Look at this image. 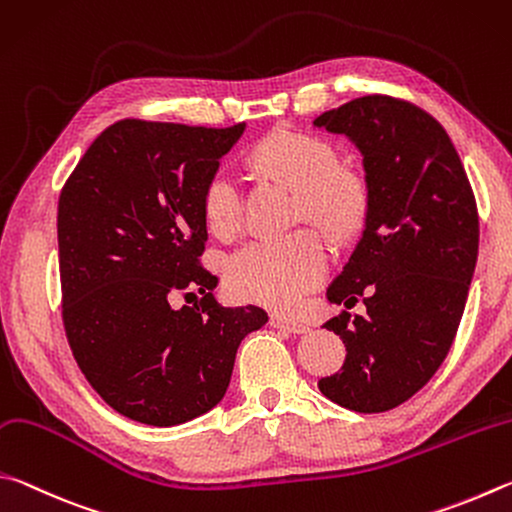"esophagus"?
Masks as SVG:
<instances>
[{
    "instance_id": "obj_1",
    "label": "esophagus",
    "mask_w": 512,
    "mask_h": 512,
    "mask_svg": "<svg viewBox=\"0 0 512 512\" xmlns=\"http://www.w3.org/2000/svg\"><path fill=\"white\" fill-rule=\"evenodd\" d=\"M272 326L288 330V333H294V335H303L310 330L308 324H303V321H297L292 317H285V315H272Z\"/></svg>"
}]
</instances>
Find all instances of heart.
Returning <instances> with one entry per match:
<instances>
[{
	"label": "heart",
	"instance_id": "obj_1",
	"mask_svg": "<svg viewBox=\"0 0 512 512\" xmlns=\"http://www.w3.org/2000/svg\"><path fill=\"white\" fill-rule=\"evenodd\" d=\"M256 166L297 188L299 211L330 231L351 227L364 209L362 179L337 166V152L328 141L303 132L279 130L251 152ZM202 211L220 238H229L242 224L238 177L220 166L202 188ZM330 249L319 231L297 229L281 236H256L236 249L227 263L233 294L267 306H292L324 281Z\"/></svg>",
	"mask_w": 512,
	"mask_h": 512
}]
</instances>
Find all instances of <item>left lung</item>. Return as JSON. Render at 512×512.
<instances>
[{
  "label": "left lung",
  "mask_w": 512,
  "mask_h": 512,
  "mask_svg": "<svg viewBox=\"0 0 512 512\" xmlns=\"http://www.w3.org/2000/svg\"><path fill=\"white\" fill-rule=\"evenodd\" d=\"M362 152L366 220L328 301L342 371L319 380L328 400L360 414L402 405L432 380L459 330L477 265L479 213L452 139L432 114L393 96H362L315 119Z\"/></svg>",
  "instance_id": "left-lung-1"
}]
</instances>
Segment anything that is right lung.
Here are the masks:
<instances>
[{
	"label": "right lung",
	"instance_id": "right-lung-1",
	"mask_svg": "<svg viewBox=\"0 0 512 512\" xmlns=\"http://www.w3.org/2000/svg\"><path fill=\"white\" fill-rule=\"evenodd\" d=\"M245 132L123 119L78 161L58 200L62 324L107 405L143 425L206 414L229 387L242 339L267 324L224 308L200 265L202 188ZM203 297L173 309L175 293Z\"/></svg>",
	"mask_w": 512,
	"mask_h": 512
}]
</instances>
